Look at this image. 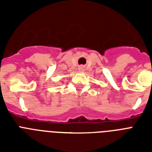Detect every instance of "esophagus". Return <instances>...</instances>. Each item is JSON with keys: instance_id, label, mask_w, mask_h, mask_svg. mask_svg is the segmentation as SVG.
<instances>
[{"instance_id": "1", "label": "esophagus", "mask_w": 152, "mask_h": 152, "mask_svg": "<svg viewBox=\"0 0 152 152\" xmlns=\"http://www.w3.org/2000/svg\"><path fill=\"white\" fill-rule=\"evenodd\" d=\"M79 71H80V72L84 71V67H83V66L80 67V68H79Z\"/></svg>"}]
</instances>
